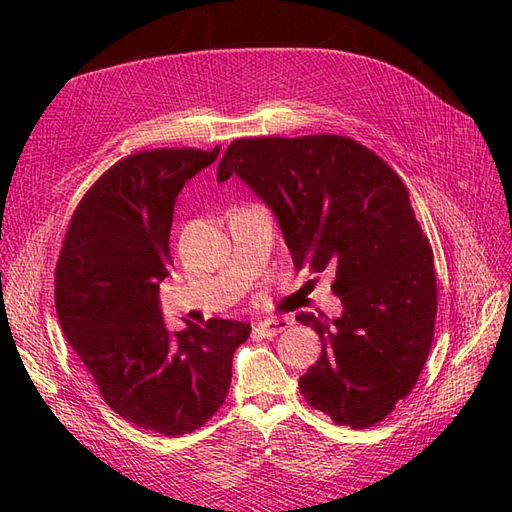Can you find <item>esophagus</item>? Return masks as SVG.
Returning a JSON list of instances; mask_svg holds the SVG:
<instances>
[{
  "label": "esophagus",
  "instance_id": "1",
  "mask_svg": "<svg viewBox=\"0 0 512 512\" xmlns=\"http://www.w3.org/2000/svg\"><path fill=\"white\" fill-rule=\"evenodd\" d=\"M290 318H284V316H277V318H267V320H260L258 324H256V331L260 333V335H265V337H275L277 333H282V331H286L288 327H290Z\"/></svg>",
  "mask_w": 512,
  "mask_h": 512
}]
</instances>
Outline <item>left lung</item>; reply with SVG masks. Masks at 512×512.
<instances>
[{"instance_id":"left-lung-1","label":"left lung","mask_w":512,"mask_h":512,"mask_svg":"<svg viewBox=\"0 0 512 512\" xmlns=\"http://www.w3.org/2000/svg\"><path fill=\"white\" fill-rule=\"evenodd\" d=\"M230 175L273 209L294 267L335 273L342 316H297L322 342L299 378L305 401L337 425L380 423L421 376L438 314L433 252L404 181L337 134L237 138L218 166V181Z\"/></svg>"}]
</instances>
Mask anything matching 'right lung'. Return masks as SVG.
Returning a JSON list of instances; mask_svg holds the SVG:
<instances>
[{"label":"right lung","instance_id":"add662e5","mask_svg":"<svg viewBox=\"0 0 512 512\" xmlns=\"http://www.w3.org/2000/svg\"><path fill=\"white\" fill-rule=\"evenodd\" d=\"M218 153L147 149L113 164L76 205L55 269L59 324L106 406L166 438L220 410L232 354L252 331L211 318L170 335L160 312L175 198Z\"/></svg>","mask_w":512,"mask_h":512}]
</instances>
